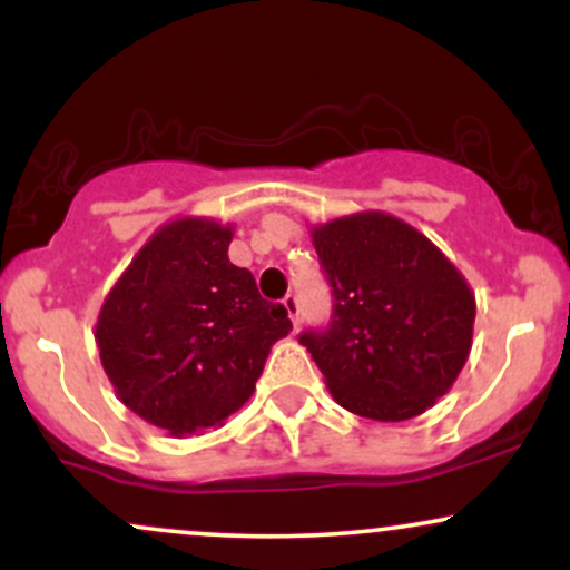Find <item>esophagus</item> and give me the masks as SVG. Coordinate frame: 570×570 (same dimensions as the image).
Returning a JSON list of instances; mask_svg holds the SVG:
<instances>
[{"label":"esophagus","instance_id":"34e87169","mask_svg":"<svg viewBox=\"0 0 570 570\" xmlns=\"http://www.w3.org/2000/svg\"><path fill=\"white\" fill-rule=\"evenodd\" d=\"M284 307H286V313H289L292 324L299 326V303H297V297H294V294H286Z\"/></svg>","mask_w":570,"mask_h":570}]
</instances>
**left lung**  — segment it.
<instances>
[{
    "label": "left lung",
    "instance_id": "left-lung-1",
    "mask_svg": "<svg viewBox=\"0 0 570 570\" xmlns=\"http://www.w3.org/2000/svg\"><path fill=\"white\" fill-rule=\"evenodd\" d=\"M335 294L322 335L299 343L340 407L372 421L423 415L466 364L476 299L466 276L421 230L385 212L311 227Z\"/></svg>",
    "mask_w": 570,
    "mask_h": 570
}]
</instances>
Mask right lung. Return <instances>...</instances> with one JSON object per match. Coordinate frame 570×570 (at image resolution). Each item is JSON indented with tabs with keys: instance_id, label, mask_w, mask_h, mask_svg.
<instances>
[{
	"instance_id": "add662e5",
	"label": "right lung",
	"mask_w": 570,
	"mask_h": 570,
	"mask_svg": "<svg viewBox=\"0 0 570 570\" xmlns=\"http://www.w3.org/2000/svg\"><path fill=\"white\" fill-rule=\"evenodd\" d=\"M233 233L212 217L166 222L98 311L94 337L117 399L171 436L225 426L292 332L286 307L227 257Z\"/></svg>"
}]
</instances>
